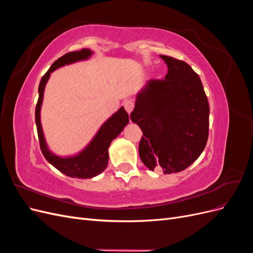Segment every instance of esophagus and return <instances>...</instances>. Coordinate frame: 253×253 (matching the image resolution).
<instances>
[{
  "label": "esophagus",
  "mask_w": 253,
  "mask_h": 253,
  "mask_svg": "<svg viewBox=\"0 0 253 253\" xmlns=\"http://www.w3.org/2000/svg\"><path fill=\"white\" fill-rule=\"evenodd\" d=\"M124 106H125L126 111L129 114L134 109V101L131 100V99H127V100L124 101Z\"/></svg>",
  "instance_id": "34e87169"
}]
</instances>
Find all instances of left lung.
Returning a JSON list of instances; mask_svg holds the SVG:
<instances>
[{"mask_svg":"<svg viewBox=\"0 0 253 253\" xmlns=\"http://www.w3.org/2000/svg\"><path fill=\"white\" fill-rule=\"evenodd\" d=\"M165 79H151L137 95L129 115L143 136L139 156L150 170L177 173L192 165L209 136V102L198 76L185 61L160 56Z\"/></svg>","mask_w":253,"mask_h":253,"instance_id":"8db88e82","label":"left lung"}]
</instances>
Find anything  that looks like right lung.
Wrapping results in <instances>:
<instances>
[{
  "mask_svg": "<svg viewBox=\"0 0 253 253\" xmlns=\"http://www.w3.org/2000/svg\"><path fill=\"white\" fill-rule=\"evenodd\" d=\"M91 55L89 49L83 48L78 51H71L65 53L64 56L60 57L58 60L52 63L49 70L45 73L42 77L39 85V98L36 105V125L38 137H39L40 149L42 154L46 158L47 162L58 169L61 173H63L70 177L75 178H91L94 176L100 174L108 167L109 162V152L108 149L113 139L120 134L124 127L128 122V115L124 108H121L117 113H115L113 116L105 122V124L99 129V132L95 136L88 147L81 152L79 155L70 158H61L55 156L50 153L46 147L45 142L42 126L40 122V110L43 100L44 87L46 84L50 73L56 70V68L63 66L65 64H70L76 61L87 59Z\"/></svg>",
  "mask_w": 253,
  "mask_h": 253,
  "instance_id": "obj_1",
  "label": "right lung"
}]
</instances>
